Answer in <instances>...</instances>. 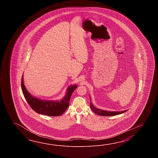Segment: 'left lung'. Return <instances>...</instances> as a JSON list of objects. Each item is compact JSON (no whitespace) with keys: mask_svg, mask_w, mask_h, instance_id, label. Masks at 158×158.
I'll return each instance as SVG.
<instances>
[{"mask_svg":"<svg viewBox=\"0 0 158 158\" xmlns=\"http://www.w3.org/2000/svg\"><path fill=\"white\" fill-rule=\"evenodd\" d=\"M90 106L91 109L92 110V111H93L95 114H98V115H100V116H116V115H118V114H121L123 113H124L126 111H128V110H125V111H113V112L105 111V110L98 109V108L95 107L91 102H90Z\"/></svg>","mask_w":158,"mask_h":158,"instance_id":"1","label":"left lung"}]
</instances>
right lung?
I'll return each instance as SVG.
<instances>
[{"instance_id":"obj_1","label":"right lung","mask_w":158,"mask_h":158,"mask_svg":"<svg viewBox=\"0 0 158 158\" xmlns=\"http://www.w3.org/2000/svg\"><path fill=\"white\" fill-rule=\"evenodd\" d=\"M77 87V85H72L68 87L67 93L60 101H47L34 97L27 90L23 81V74L21 78V89L24 97L30 107L38 114L49 116H60L67 109L69 105L71 95Z\"/></svg>"}]
</instances>
